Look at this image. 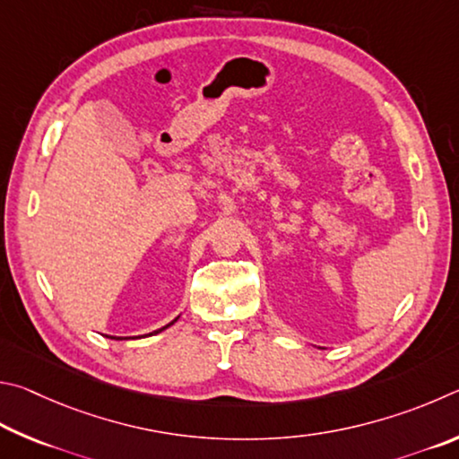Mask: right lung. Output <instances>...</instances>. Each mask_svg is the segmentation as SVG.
<instances>
[{"label": "right lung", "mask_w": 459, "mask_h": 459, "mask_svg": "<svg viewBox=\"0 0 459 459\" xmlns=\"http://www.w3.org/2000/svg\"><path fill=\"white\" fill-rule=\"evenodd\" d=\"M177 318H179V316H177ZM177 318H175V320H171V323H169L167 326H163V328H159V331H155V333H151V334H159L160 331H165V328H169V326H171V325H175V323H177ZM117 341H120V339H117Z\"/></svg>", "instance_id": "1"}]
</instances>
